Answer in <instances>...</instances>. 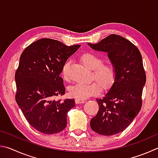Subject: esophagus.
Segmentation results:
<instances>
[{
    "instance_id": "esophagus-1",
    "label": "esophagus",
    "mask_w": 158,
    "mask_h": 158,
    "mask_svg": "<svg viewBox=\"0 0 158 158\" xmlns=\"http://www.w3.org/2000/svg\"><path fill=\"white\" fill-rule=\"evenodd\" d=\"M85 100H82V99H75V103L77 104H82V103H85Z\"/></svg>"
}]
</instances>
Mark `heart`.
Returning <instances> with one entry per match:
<instances>
[{
  "label": "heart",
  "instance_id": "heart-1",
  "mask_svg": "<svg viewBox=\"0 0 158 158\" xmlns=\"http://www.w3.org/2000/svg\"><path fill=\"white\" fill-rule=\"evenodd\" d=\"M81 60L85 66L93 70V77L97 81L90 84L77 83L69 88L70 96L75 99L84 100L101 93L102 90L101 84L105 88L112 86L116 78V70L113 65L103 64V59L92 52L83 54ZM70 65V61H68L62 66L61 74L65 79H68L69 77Z\"/></svg>",
  "mask_w": 158,
  "mask_h": 158
}]
</instances>
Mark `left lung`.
Masks as SVG:
<instances>
[{
	"label": "left lung",
	"mask_w": 158,
	"mask_h": 158,
	"mask_svg": "<svg viewBox=\"0 0 158 158\" xmlns=\"http://www.w3.org/2000/svg\"><path fill=\"white\" fill-rule=\"evenodd\" d=\"M88 44L94 50L107 52L116 70L108 93L97 99L99 110L90 121L94 132L113 135L125 130L141 110L147 80L142 57L135 45L117 34H110L98 44Z\"/></svg>",
	"instance_id": "obj_1"
}]
</instances>
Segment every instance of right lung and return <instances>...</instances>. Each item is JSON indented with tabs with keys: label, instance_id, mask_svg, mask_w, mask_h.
Here are the masks:
<instances>
[{
	"label": "right lung",
	"instance_id": "add662e5",
	"mask_svg": "<svg viewBox=\"0 0 158 158\" xmlns=\"http://www.w3.org/2000/svg\"><path fill=\"white\" fill-rule=\"evenodd\" d=\"M80 46L41 39L28 45L20 57L15 73L16 101L28 123L41 133L55 134L66 127L68 112L75 102L54 98L65 94L61 68Z\"/></svg>",
	"mask_w": 158,
	"mask_h": 158
}]
</instances>
